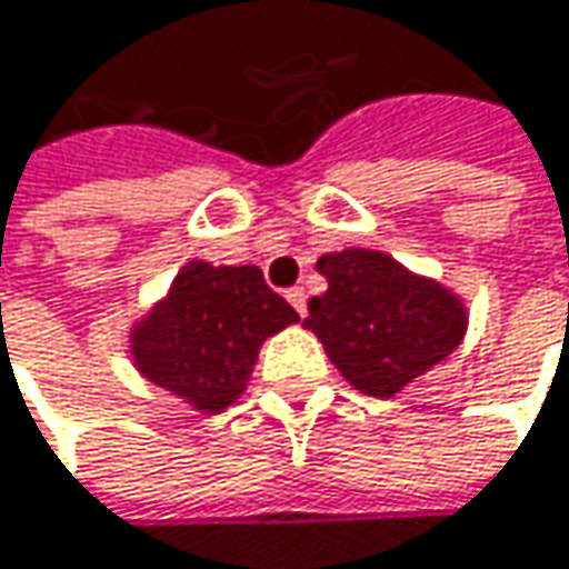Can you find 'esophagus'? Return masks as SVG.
I'll return each mask as SVG.
<instances>
[{"label": "esophagus", "mask_w": 569, "mask_h": 569, "mask_svg": "<svg viewBox=\"0 0 569 569\" xmlns=\"http://www.w3.org/2000/svg\"><path fill=\"white\" fill-rule=\"evenodd\" d=\"M286 299H289V306H292L299 316H306V289H302V286H292V289H286Z\"/></svg>", "instance_id": "34e87169"}]
</instances>
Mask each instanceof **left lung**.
I'll use <instances>...</instances> for the list:
<instances>
[{
    "mask_svg": "<svg viewBox=\"0 0 569 569\" xmlns=\"http://www.w3.org/2000/svg\"><path fill=\"white\" fill-rule=\"evenodd\" d=\"M316 270L329 289L309 299L302 326L319 336L341 378L361 393L393 397L449 358L466 336L462 299L410 273L390 253L351 247L319 257Z\"/></svg>",
    "mask_w": 569,
    "mask_h": 569,
    "instance_id": "8db88e82",
    "label": "left lung"
}]
</instances>
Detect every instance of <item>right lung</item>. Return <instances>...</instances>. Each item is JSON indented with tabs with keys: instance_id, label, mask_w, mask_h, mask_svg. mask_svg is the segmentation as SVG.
<instances>
[{
	"instance_id": "add662e5",
	"label": "right lung",
	"mask_w": 569,
	"mask_h": 569,
	"mask_svg": "<svg viewBox=\"0 0 569 569\" xmlns=\"http://www.w3.org/2000/svg\"><path fill=\"white\" fill-rule=\"evenodd\" d=\"M292 322L296 309L257 267L191 260L132 326L130 351L142 378L201 413H221L247 388L260 345Z\"/></svg>"
}]
</instances>
